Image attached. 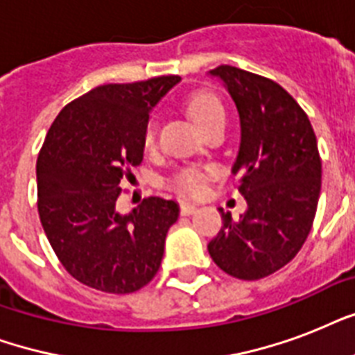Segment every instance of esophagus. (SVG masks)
<instances>
[{
  "instance_id": "1",
  "label": "esophagus",
  "mask_w": 355,
  "mask_h": 355,
  "mask_svg": "<svg viewBox=\"0 0 355 355\" xmlns=\"http://www.w3.org/2000/svg\"><path fill=\"white\" fill-rule=\"evenodd\" d=\"M197 211V205L189 202V200H180V214L182 216H193Z\"/></svg>"
}]
</instances>
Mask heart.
I'll list each match as a JSON object with an SVG mask.
<instances>
[{"mask_svg":"<svg viewBox=\"0 0 355 355\" xmlns=\"http://www.w3.org/2000/svg\"><path fill=\"white\" fill-rule=\"evenodd\" d=\"M188 112L189 118L193 119L195 125L199 127V130L206 128L211 123L227 119V112H225L223 103L210 92H197V94L189 97ZM153 144H155V125L150 123L147 130H145V145L150 147ZM208 175H210L208 169L188 167V169H182L173 177V186L178 191H184V193H197L202 188Z\"/></svg>","mask_w":355,"mask_h":355,"instance_id":"heart-1","label":"heart"}]
</instances>
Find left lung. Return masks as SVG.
<instances>
[{"label":"left lung","instance_id":"obj_1","mask_svg":"<svg viewBox=\"0 0 355 355\" xmlns=\"http://www.w3.org/2000/svg\"><path fill=\"white\" fill-rule=\"evenodd\" d=\"M208 75L225 86L239 114L232 175L247 200L237 221L219 208L223 228L208 252L227 275L259 280L289 263L311 230L322 173L317 138L302 108L275 80L234 66Z\"/></svg>","mask_w":355,"mask_h":355}]
</instances>
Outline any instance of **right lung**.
<instances>
[{
  "label": "right lung",
  "mask_w": 355,
  "mask_h": 355,
  "mask_svg": "<svg viewBox=\"0 0 355 355\" xmlns=\"http://www.w3.org/2000/svg\"><path fill=\"white\" fill-rule=\"evenodd\" d=\"M180 83L177 75L97 86L64 107L38 162V214L64 269L97 291L125 295L160 269L177 200L149 197L121 214L119 182L144 160L153 108Z\"/></svg>",
  "instance_id": "obj_1"
}]
</instances>
